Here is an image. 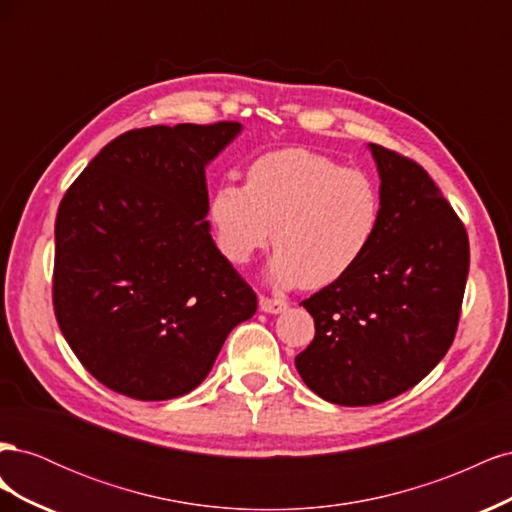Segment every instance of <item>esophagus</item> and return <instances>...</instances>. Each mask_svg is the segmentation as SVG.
Returning <instances> with one entry per match:
<instances>
[{
	"instance_id": "34e87169",
	"label": "esophagus",
	"mask_w": 512,
	"mask_h": 512,
	"mask_svg": "<svg viewBox=\"0 0 512 512\" xmlns=\"http://www.w3.org/2000/svg\"><path fill=\"white\" fill-rule=\"evenodd\" d=\"M288 303L284 299H269V297H260V309L265 314H282Z\"/></svg>"
}]
</instances>
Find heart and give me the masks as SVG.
Listing matches in <instances>:
<instances>
[{"label": "heart", "instance_id": "b5f03b06", "mask_svg": "<svg viewBox=\"0 0 512 512\" xmlns=\"http://www.w3.org/2000/svg\"><path fill=\"white\" fill-rule=\"evenodd\" d=\"M382 215L374 177L307 149L265 153L247 168L245 185H218L209 205L215 239L235 265L273 239L267 277L280 288L342 280L374 245Z\"/></svg>", "mask_w": 512, "mask_h": 512}]
</instances>
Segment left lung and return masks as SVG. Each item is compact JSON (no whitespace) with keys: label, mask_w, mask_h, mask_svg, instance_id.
Instances as JSON below:
<instances>
[{"label":"left lung","mask_w":512,"mask_h":512,"mask_svg":"<svg viewBox=\"0 0 512 512\" xmlns=\"http://www.w3.org/2000/svg\"><path fill=\"white\" fill-rule=\"evenodd\" d=\"M384 198L365 258L301 305L316 335L299 376L337 406H374L421 382L451 348L470 269L468 232L416 162L369 143Z\"/></svg>","instance_id":"1"}]
</instances>
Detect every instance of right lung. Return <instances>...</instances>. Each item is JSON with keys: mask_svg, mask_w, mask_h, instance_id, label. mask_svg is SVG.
I'll return each instance as SVG.
<instances>
[{"mask_svg": "<svg viewBox=\"0 0 512 512\" xmlns=\"http://www.w3.org/2000/svg\"><path fill=\"white\" fill-rule=\"evenodd\" d=\"M243 126L130 130L87 164L55 220L53 305L76 359L108 389L175 399L207 378L258 299L218 250L205 168Z\"/></svg>", "mask_w": 512, "mask_h": 512, "instance_id": "1", "label": "right lung"}]
</instances>
